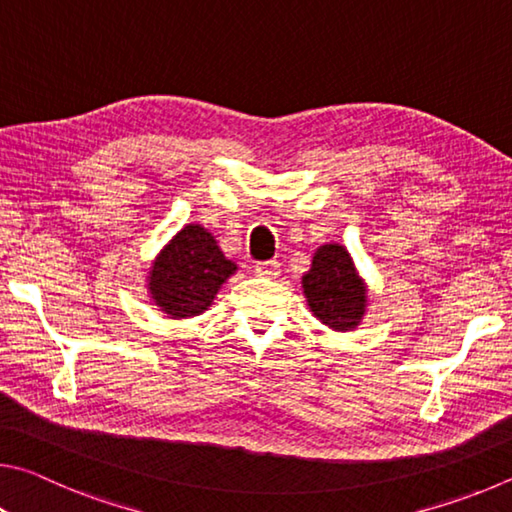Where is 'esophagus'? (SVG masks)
I'll return each mask as SVG.
<instances>
[{
	"label": "esophagus",
	"mask_w": 512,
	"mask_h": 512,
	"mask_svg": "<svg viewBox=\"0 0 512 512\" xmlns=\"http://www.w3.org/2000/svg\"><path fill=\"white\" fill-rule=\"evenodd\" d=\"M254 270L258 276H263V279H276V276L281 274V263L279 261H258L254 265Z\"/></svg>",
	"instance_id": "34e87169"
}]
</instances>
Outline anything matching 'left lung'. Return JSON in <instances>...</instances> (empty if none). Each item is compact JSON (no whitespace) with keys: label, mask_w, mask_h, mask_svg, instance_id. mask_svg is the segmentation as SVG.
Segmentation results:
<instances>
[{"label":"left lung","mask_w":512,"mask_h":512,"mask_svg":"<svg viewBox=\"0 0 512 512\" xmlns=\"http://www.w3.org/2000/svg\"><path fill=\"white\" fill-rule=\"evenodd\" d=\"M308 306L321 324L333 330H353L366 310V288L353 258L342 245H324L301 279Z\"/></svg>","instance_id":"obj_1"}]
</instances>
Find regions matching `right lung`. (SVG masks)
<instances>
[{
	"mask_svg": "<svg viewBox=\"0 0 512 512\" xmlns=\"http://www.w3.org/2000/svg\"><path fill=\"white\" fill-rule=\"evenodd\" d=\"M233 272L236 263L224 258L211 233L186 224L152 263L148 288L170 319H186L202 315Z\"/></svg>",
	"mask_w": 512,
	"mask_h": 512,
	"instance_id": "right-lung-1",
	"label": "right lung"
}]
</instances>
